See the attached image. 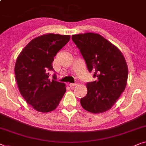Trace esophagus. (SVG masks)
<instances>
[{"instance_id":"34e87169","label":"esophagus","mask_w":146,"mask_h":146,"mask_svg":"<svg viewBox=\"0 0 146 146\" xmlns=\"http://www.w3.org/2000/svg\"><path fill=\"white\" fill-rule=\"evenodd\" d=\"M78 85V84H72V83H70V84H69V86H70V88H72V87H74V86H77Z\"/></svg>"}]
</instances>
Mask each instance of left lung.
<instances>
[{
    "label": "left lung",
    "mask_w": 146,
    "mask_h": 146,
    "mask_svg": "<svg viewBox=\"0 0 146 146\" xmlns=\"http://www.w3.org/2000/svg\"><path fill=\"white\" fill-rule=\"evenodd\" d=\"M90 72L98 80L86 84L87 95L80 99L83 108L92 113L108 111L126 88L128 66L121 51L101 35L86 33L73 35Z\"/></svg>",
    "instance_id": "obj_1"
}]
</instances>
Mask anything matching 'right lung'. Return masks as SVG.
I'll return each mask as SVG.
<instances>
[{"label":"right lung","mask_w":146,"mask_h":146,"mask_svg":"<svg viewBox=\"0 0 146 146\" xmlns=\"http://www.w3.org/2000/svg\"><path fill=\"white\" fill-rule=\"evenodd\" d=\"M70 39L68 35L48 33L31 40L16 59L15 76L19 91L35 110L48 113L55 109L66 92L65 84L56 81L52 62Z\"/></svg>","instance_id":"add662e5"}]
</instances>
